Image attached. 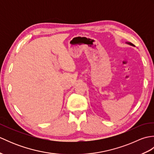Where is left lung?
<instances>
[{
  "instance_id": "left-lung-1",
  "label": "left lung",
  "mask_w": 154,
  "mask_h": 154,
  "mask_svg": "<svg viewBox=\"0 0 154 154\" xmlns=\"http://www.w3.org/2000/svg\"><path fill=\"white\" fill-rule=\"evenodd\" d=\"M126 43H127L128 44H130V45H133L132 43H128V42H126Z\"/></svg>"
}]
</instances>
